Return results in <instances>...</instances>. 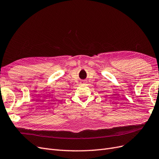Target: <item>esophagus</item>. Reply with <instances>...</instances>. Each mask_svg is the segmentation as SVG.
<instances>
[{
	"mask_svg": "<svg viewBox=\"0 0 159 159\" xmlns=\"http://www.w3.org/2000/svg\"><path fill=\"white\" fill-rule=\"evenodd\" d=\"M80 84H81V85H84V84H85V80H82L80 82Z\"/></svg>",
	"mask_w": 159,
	"mask_h": 159,
	"instance_id": "obj_1",
	"label": "esophagus"
}]
</instances>
